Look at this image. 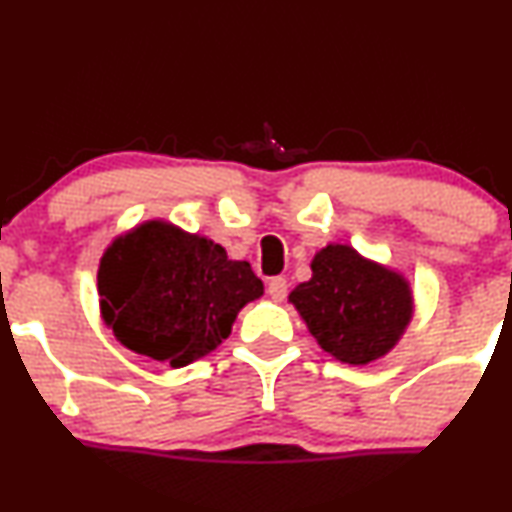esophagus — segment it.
I'll return each mask as SVG.
<instances>
[{
    "label": "esophagus",
    "mask_w": 512,
    "mask_h": 512,
    "mask_svg": "<svg viewBox=\"0 0 512 512\" xmlns=\"http://www.w3.org/2000/svg\"><path fill=\"white\" fill-rule=\"evenodd\" d=\"M267 291H269V295H272V300H276V303H283V300H286V293H288V281L283 279V276H274V279L269 281Z\"/></svg>",
    "instance_id": "1"
}]
</instances>
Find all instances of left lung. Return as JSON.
I'll use <instances>...</instances> for the list:
<instances>
[{"label": "left lung", "mask_w": 512, "mask_h": 512, "mask_svg": "<svg viewBox=\"0 0 512 512\" xmlns=\"http://www.w3.org/2000/svg\"><path fill=\"white\" fill-rule=\"evenodd\" d=\"M312 279L288 295L324 353L362 367L386 357L415 315L410 281L398 269L329 243L312 257Z\"/></svg>", "instance_id": "left-lung-1"}]
</instances>
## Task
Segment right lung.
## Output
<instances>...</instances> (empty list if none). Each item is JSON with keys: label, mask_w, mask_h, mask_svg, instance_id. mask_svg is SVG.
Here are the masks:
<instances>
[{"label": "right lung", "mask_w": 512, "mask_h": 512, "mask_svg": "<svg viewBox=\"0 0 512 512\" xmlns=\"http://www.w3.org/2000/svg\"><path fill=\"white\" fill-rule=\"evenodd\" d=\"M97 293L123 348L176 369L217 350L264 286L212 238L150 219L107 245Z\"/></svg>", "instance_id": "right-lung-1"}]
</instances>
